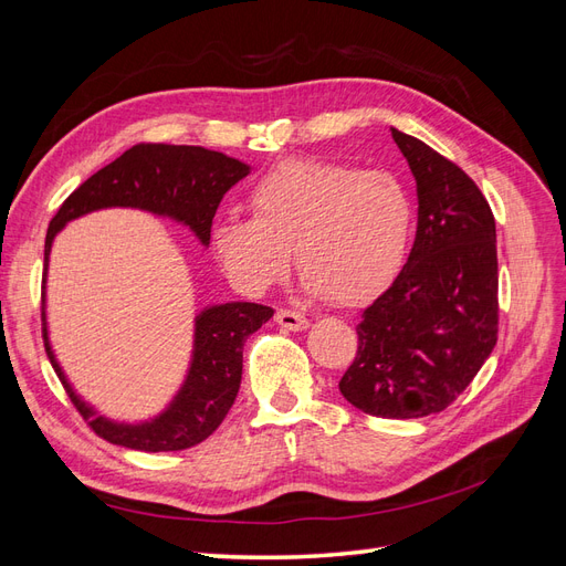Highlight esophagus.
<instances>
[{
  "label": "esophagus",
  "instance_id": "esophagus-1",
  "mask_svg": "<svg viewBox=\"0 0 566 566\" xmlns=\"http://www.w3.org/2000/svg\"><path fill=\"white\" fill-rule=\"evenodd\" d=\"M276 323L281 325V328H287V331L310 328V318H306L300 312H290V310H279L276 312Z\"/></svg>",
  "mask_w": 566,
  "mask_h": 566
}]
</instances>
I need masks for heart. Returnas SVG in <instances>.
Instances as JSON below:
<instances>
[{
  "mask_svg": "<svg viewBox=\"0 0 566 566\" xmlns=\"http://www.w3.org/2000/svg\"><path fill=\"white\" fill-rule=\"evenodd\" d=\"M248 208L252 217H221L212 243L229 276L254 295L285 279L295 250L314 295L366 304L397 279L413 241V196L387 169L285 160L252 184Z\"/></svg>",
  "mask_w": 566,
  "mask_h": 566,
  "instance_id": "1",
  "label": "heart"
}]
</instances>
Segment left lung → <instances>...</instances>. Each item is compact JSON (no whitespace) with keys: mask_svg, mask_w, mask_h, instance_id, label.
I'll use <instances>...</instances> for the list:
<instances>
[{"mask_svg":"<svg viewBox=\"0 0 566 566\" xmlns=\"http://www.w3.org/2000/svg\"><path fill=\"white\" fill-rule=\"evenodd\" d=\"M416 177L418 231L399 276L361 314L339 391L378 418L451 406L499 339L495 219L479 186L434 148L391 127Z\"/></svg>","mask_w":566,"mask_h":566,"instance_id":"left-lung-1","label":"left lung"}]
</instances>
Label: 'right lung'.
I'll return each instance as SVG.
<instances>
[{
    "instance_id": "right-lung-1",
    "label": "right lung",
    "mask_w": 566,
    "mask_h": 566,
    "mask_svg": "<svg viewBox=\"0 0 566 566\" xmlns=\"http://www.w3.org/2000/svg\"><path fill=\"white\" fill-rule=\"evenodd\" d=\"M250 165L224 153L202 146L136 144L123 156L98 169L65 198L51 219L44 241V283L49 252L56 233L77 217L106 208H134L188 227L210 245L212 219L221 198L243 177ZM273 316L271 306L254 302L212 304L196 316L193 354L186 380L160 416L144 422H117L101 416L67 382L63 368L51 349L46 312L42 306V335L51 366L67 391V397L90 422L92 430L115 447L160 453L184 451L208 439L231 410L243 375V345Z\"/></svg>"
}]
</instances>
